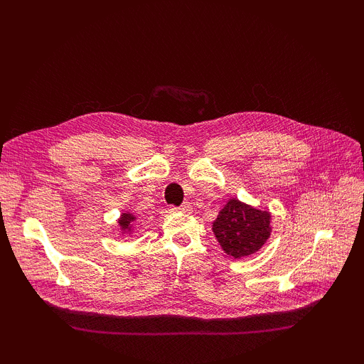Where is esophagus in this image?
Instances as JSON below:
<instances>
[{
	"label": "esophagus",
	"mask_w": 364,
	"mask_h": 364,
	"mask_svg": "<svg viewBox=\"0 0 364 364\" xmlns=\"http://www.w3.org/2000/svg\"><path fill=\"white\" fill-rule=\"evenodd\" d=\"M173 210H178V211H183V213H188V211H192V206H191V203H183L181 206H178V208H173Z\"/></svg>",
	"instance_id": "34e87169"
}]
</instances>
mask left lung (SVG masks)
I'll list each match as a JSON object with an SVG mask.
<instances>
[{"label": "left lung", "mask_w": 364, "mask_h": 364, "mask_svg": "<svg viewBox=\"0 0 364 364\" xmlns=\"http://www.w3.org/2000/svg\"><path fill=\"white\" fill-rule=\"evenodd\" d=\"M270 219L269 211L230 198L213 223V233L223 252L239 259L257 253L266 244L272 231Z\"/></svg>", "instance_id": "obj_1"}]
</instances>
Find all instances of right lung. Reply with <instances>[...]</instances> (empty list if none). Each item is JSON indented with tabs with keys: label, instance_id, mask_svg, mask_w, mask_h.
<instances>
[{
	"label": "right lung",
	"instance_id": "add662e5",
	"mask_svg": "<svg viewBox=\"0 0 364 364\" xmlns=\"http://www.w3.org/2000/svg\"><path fill=\"white\" fill-rule=\"evenodd\" d=\"M137 218L133 214V213H122L120 214V219H119V227H120V233L122 235H129L133 233V223Z\"/></svg>",
	"mask_w": 364,
	"mask_h": 364
}]
</instances>
